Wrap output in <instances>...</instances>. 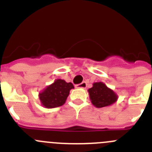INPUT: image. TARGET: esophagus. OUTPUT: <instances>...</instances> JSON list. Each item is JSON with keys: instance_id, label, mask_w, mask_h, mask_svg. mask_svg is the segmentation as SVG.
Listing matches in <instances>:
<instances>
[{"instance_id": "1", "label": "esophagus", "mask_w": 152, "mask_h": 152, "mask_svg": "<svg viewBox=\"0 0 152 152\" xmlns=\"http://www.w3.org/2000/svg\"><path fill=\"white\" fill-rule=\"evenodd\" d=\"M75 87L77 88H87V83H86L85 81H84V82L80 83V84H77Z\"/></svg>"}]
</instances>
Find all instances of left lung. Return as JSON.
<instances>
[{
    "label": "left lung",
    "instance_id": "left-lung-1",
    "mask_svg": "<svg viewBox=\"0 0 152 152\" xmlns=\"http://www.w3.org/2000/svg\"><path fill=\"white\" fill-rule=\"evenodd\" d=\"M88 93L91 103L97 108L112 105L118 99L116 93L103 82L94 83L92 88L88 90Z\"/></svg>",
    "mask_w": 152,
    "mask_h": 152
}]
</instances>
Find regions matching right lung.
Wrapping results in <instances>:
<instances>
[{"mask_svg":"<svg viewBox=\"0 0 152 152\" xmlns=\"http://www.w3.org/2000/svg\"><path fill=\"white\" fill-rule=\"evenodd\" d=\"M73 88L72 83H67L64 80L57 79L53 84L47 86L39 93V97L42 105L49 109L61 107L65 103L70 91Z\"/></svg>","mask_w":152,"mask_h":152,"instance_id":"right-lung-1","label":"right lung"}]
</instances>
